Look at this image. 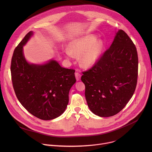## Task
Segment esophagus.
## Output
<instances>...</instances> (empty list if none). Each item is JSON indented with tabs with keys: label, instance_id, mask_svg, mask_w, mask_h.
<instances>
[{
	"label": "esophagus",
	"instance_id": "esophagus-1",
	"mask_svg": "<svg viewBox=\"0 0 152 152\" xmlns=\"http://www.w3.org/2000/svg\"><path fill=\"white\" fill-rule=\"evenodd\" d=\"M75 76H76V80H79L80 79V77H81V75H80L79 72H75Z\"/></svg>",
	"mask_w": 152,
	"mask_h": 152
}]
</instances>
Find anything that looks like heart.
Returning a JSON list of instances; mask_svg holds the SVG:
<instances>
[{"label": "heart", "instance_id": "obj_1", "mask_svg": "<svg viewBox=\"0 0 152 152\" xmlns=\"http://www.w3.org/2000/svg\"><path fill=\"white\" fill-rule=\"evenodd\" d=\"M104 44L102 40L97 41V37L93 35H86L73 41L70 45V49L66 51L69 58L75 55L80 56L82 64L84 66L90 67L99 59Z\"/></svg>", "mask_w": 152, "mask_h": 152}]
</instances>
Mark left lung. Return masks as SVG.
Wrapping results in <instances>:
<instances>
[{
  "mask_svg": "<svg viewBox=\"0 0 152 152\" xmlns=\"http://www.w3.org/2000/svg\"><path fill=\"white\" fill-rule=\"evenodd\" d=\"M138 70L135 45L124 31L119 30L110 48L82 73L85 96L91 112L102 117L120 112L135 92Z\"/></svg>",
  "mask_w": 152,
  "mask_h": 152,
  "instance_id": "left-lung-1",
  "label": "left lung"
}]
</instances>
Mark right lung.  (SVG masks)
<instances>
[{"label": "right lung", "mask_w": 152, "mask_h": 152, "mask_svg": "<svg viewBox=\"0 0 152 152\" xmlns=\"http://www.w3.org/2000/svg\"><path fill=\"white\" fill-rule=\"evenodd\" d=\"M32 35L28 32L14 49L11 73L15 95L34 116L50 120L60 116L69 103V93L76 82L73 69L61 67L52 60L44 65L28 64L23 46Z\"/></svg>", "instance_id": "obj_1"}]
</instances>
